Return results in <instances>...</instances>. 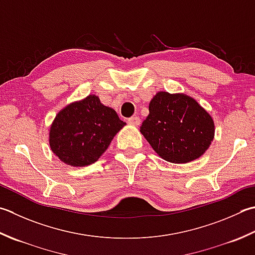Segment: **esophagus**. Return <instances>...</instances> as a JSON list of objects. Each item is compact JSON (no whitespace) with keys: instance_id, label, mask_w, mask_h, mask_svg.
Masks as SVG:
<instances>
[{"instance_id":"esophagus-1","label":"esophagus","mask_w":255,"mask_h":255,"mask_svg":"<svg viewBox=\"0 0 255 255\" xmlns=\"http://www.w3.org/2000/svg\"><path fill=\"white\" fill-rule=\"evenodd\" d=\"M128 123L130 125H133V126H139V125H140V118L138 116H132L128 119Z\"/></svg>"}]
</instances>
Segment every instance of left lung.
Instances as JSON below:
<instances>
[{"mask_svg":"<svg viewBox=\"0 0 255 255\" xmlns=\"http://www.w3.org/2000/svg\"><path fill=\"white\" fill-rule=\"evenodd\" d=\"M140 132L164 160L187 163L206 152L214 137V123L193 98L159 92L149 104Z\"/></svg>","mask_w":255,"mask_h":255,"instance_id":"left-lung-1","label":"left lung"}]
</instances>
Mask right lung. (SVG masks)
<instances>
[{"mask_svg":"<svg viewBox=\"0 0 255 255\" xmlns=\"http://www.w3.org/2000/svg\"><path fill=\"white\" fill-rule=\"evenodd\" d=\"M125 125L113 108L89 95L57 114L49 130V144L63 162L73 167L88 166L106 151Z\"/></svg>","mask_w":255,"mask_h":255,"instance_id":"add662e5","label":"right lung"}]
</instances>
